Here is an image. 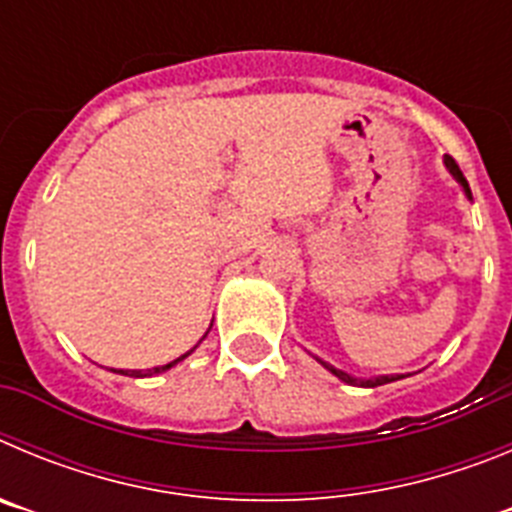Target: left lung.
<instances>
[{
  "mask_svg": "<svg viewBox=\"0 0 512 512\" xmlns=\"http://www.w3.org/2000/svg\"><path fill=\"white\" fill-rule=\"evenodd\" d=\"M446 166H449V171L451 174H454V179L456 182L461 184V187H464V192H467V197L469 200H472V192H469V184H467V179H464V174H461V169L459 166H456V161L451 156H446ZM320 364L325 366V369H330V372L336 374L338 379H343V382H348V384H359V387H379V384H390V382H395V379H402L400 374H390V377H374V379H354V377H348L346 372H338V369H333V366L330 364H325V361H320Z\"/></svg>",
  "mask_w": 512,
  "mask_h": 512,
  "instance_id": "1",
  "label": "left lung"
}]
</instances>
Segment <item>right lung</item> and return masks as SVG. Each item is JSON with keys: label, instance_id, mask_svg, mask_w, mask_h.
Here are the masks:
<instances>
[{"label": "right lung", "instance_id": "right-lung-1", "mask_svg": "<svg viewBox=\"0 0 512 512\" xmlns=\"http://www.w3.org/2000/svg\"><path fill=\"white\" fill-rule=\"evenodd\" d=\"M187 356H189V351H187V354H184V356H179V359H174V361H171V364H164V366H153V369H146V372H135V369H133V372H120V374H128V377H153V374H161V372H166V369H171V366H174V364H179V361H182V359H187Z\"/></svg>", "mask_w": 512, "mask_h": 512}]
</instances>
